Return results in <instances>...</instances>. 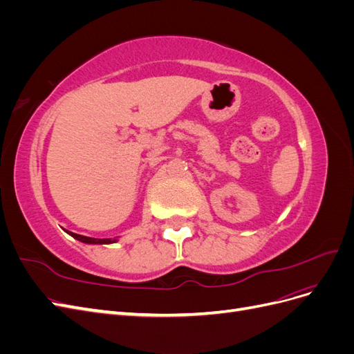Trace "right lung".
<instances>
[{
    "instance_id": "obj_1",
    "label": "right lung",
    "mask_w": 354,
    "mask_h": 354,
    "mask_svg": "<svg viewBox=\"0 0 354 354\" xmlns=\"http://www.w3.org/2000/svg\"><path fill=\"white\" fill-rule=\"evenodd\" d=\"M71 236H73L75 239H78L84 243H112L115 242L116 239H95V238H88V236H82V234H77V233H72V232H68Z\"/></svg>"
}]
</instances>
